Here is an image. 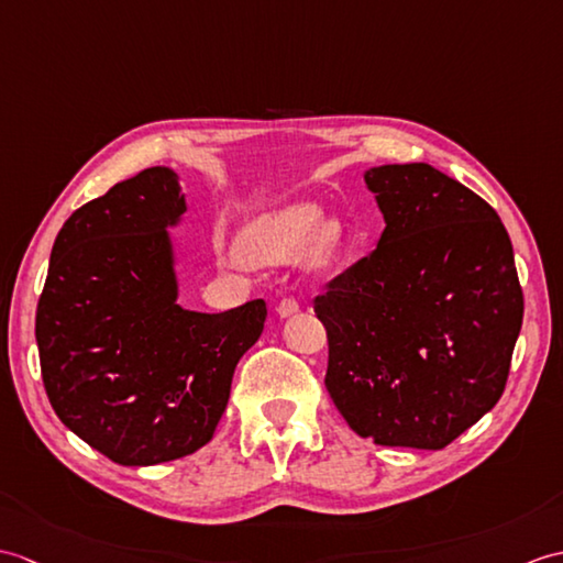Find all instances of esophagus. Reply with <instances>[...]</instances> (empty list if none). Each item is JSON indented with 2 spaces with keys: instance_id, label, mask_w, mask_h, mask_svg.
Here are the masks:
<instances>
[{
  "instance_id": "obj_1",
  "label": "esophagus",
  "mask_w": 563,
  "mask_h": 563,
  "mask_svg": "<svg viewBox=\"0 0 563 563\" xmlns=\"http://www.w3.org/2000/svg\"><path fill=\"white\" fill-rule=\"evenodd\" d=\"M299 311V302L295 297H283L278 302V313L280 317H292V313Z\"/></svg>"
}]
</instances>
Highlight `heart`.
Listing matches in <instances>:
<instances>
[{
  "label": "heart",
  "instance_id": "1",
  "mask_svg": "<svg viewBox=\"0 0 563 563\" xmlns=\"http://www.w3.org/2000/svg\"><path fill=\"white\" fill-rule=\"evenodd\" d=\"M321 220L319 208L299 203L283 208L276 216L266 218L250 234V252L261 261H283L302 246ZM331 252V232H321L311 244V258L323 261ZM230 264H238V254L230 256Z\"/></svg>",
  "mask_w": 563,
  "mask_h": 563
}]
</instances>
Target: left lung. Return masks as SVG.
<instances>
[{"mask_svg": "<svg viewBox=\"0 0 563 563\" xmlns=\"http://www.w3.org/2000/svg\"><path fill=\"white\" fill-rule=\"evenodd\" d=\"M386 230L313 297L325 388L378 446L443 449L499 402L522 325L514 246L494 208L427 163L367 173Z\"/></svg>", "mask_w": 563, "mask_h": 563, "instance_id": "8db88e82", "label": "left lung"}]
</instances>
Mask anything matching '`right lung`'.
Instances as JSON below:
<instances>
[{
	"label": "right lung",
	"instance_id": "obj_1",
	"mask_svg": "<svg viewBox=\"0 0 563 563\" xmlns=\"http://www.w3.org/2000/svg\"><path fill=\"white\" fill-rule=\"evenodd\" d=\"M185 211L169 167L120 181L64 222L37 299L49 405L120 465H158L206 446L234 367L264 331V299L222 313L175 302L165 228Z\"/></svg>",
	"mask_w": 563,
	"mask_h": 563
}]
</instances>
